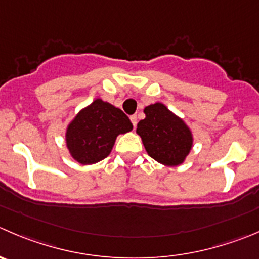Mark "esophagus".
Listing matches in <instances>:
<instances>
[{"mask_svg": "<svg viewBox=\"0 0 259 259\" xmlns=\"http://www.w3.org/2000/svg\"><path fill=\"white\" fill-rule=\"evenodd\" d=\"M130 121H132L133 126H134V127H137V122H138L137 115H133V116H130Z\"/></svg>", "mask_w": 259, "mask_h": 259, "instance_id": "esophagus-1", "label": "esophagus"}]
</instances>
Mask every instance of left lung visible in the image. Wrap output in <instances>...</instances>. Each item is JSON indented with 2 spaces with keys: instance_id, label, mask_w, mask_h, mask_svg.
I'll return each mask as SVG.
<instances>
[{
  "instance_id": "8db88e82",
  "label": "left lung",
  "mask_w": 259,
  "mask_h": 259,
  "mask_svg": "<svg viewBox=\"0 0 259 259\" xmlns=\"http://www.w3.org/2000/svg\"><path fill=\"white\" fill-rule=\"evenodd\" d=\"M144 114L137 133L148 154L162 164H181L192 148V134L187 125L160 102L145 107Z\"/></svg>"
}]
</instances>
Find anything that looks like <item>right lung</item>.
Segmentation results:
<instances>
[{"instance_id": "add662e5", "label": "right lung", "mask_w": 259, "mask_h": 259, "mask_svg": "<svg viewBox=\"0 0 259 259\" xmlns=\"http://www.w3.org/2000/svg\"><path fill=\"white\" fill-rule=\"evenodd\" d=\"M132 129L130 119L121 110L97 99L68 125L67 148L78 163L94 164L110 154L117 135Z\"/></svg>"}]
</instances>
